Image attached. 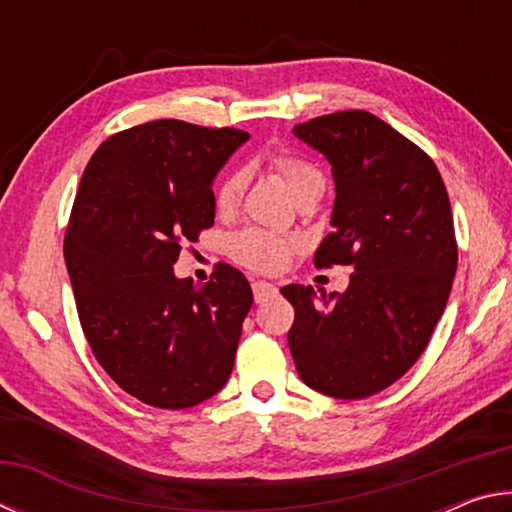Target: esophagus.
<instances>
[{"mask_svg":"<svg viewBox=\"0 0 512 512\" xmlns=\"http://www.w3.org/2000/svg\"><path fill=\"white\" fill-rule=\"evenodd\" d=\"M253 293H255V302L259 305V302H266L268 298H273L277 293V287L271 282H253Z\"/></svg>","mask_w":512,"mask_h":512,"instance_id":"1","label":"esophagus"}]
</instances>
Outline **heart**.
I'll return each instance as SVG.
<instances>
[{"label": "heart", "instance_id": "obj_1", "mask_svg": "<svg viewBox=\"0 0 512 512\" xmlns=\"http://www.w3.org/2000/svg\"><path fill=\"white\" fill-rule=\"evenodd\" d=\"M268 167H271L277 176L284 180L289 187L293 198L309 192L311 187L323 185V176L314 167V164L298 158L291 153H271L266 158ZM248 176L244 169L230 171L228 176L221 180L219 189H216V210L221 214H232L241 203V196L246 192ZM296 250V241L287 237L275 235V232H266L259 228L241 230L239 235L230 239V255L241 266L250 268V271L259 273H277L289 264V259Z\"/></svg>", "mask_w": 512, "mask_h": 512}]
</instances>
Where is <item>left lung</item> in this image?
I'll use <instances>...</instances> for the list:
<instances>
[{"instance_id":"left-lung-1","label":"left lung","mask_w":512,"mask_h":512,"mask_svg":"<svg viewBox=\"0 0 512 512\" xmlns=\"http://www.w3.org/2000/svg\"><path fill=\"white\" fill-rule=\"evenodd\" d=\"M293 135L334 176L332 232L314 262L354 273L345 293L282 287L296 309L291 357L309 388L361 400L420 359L443 316L458 262L452 207L429 155L366 110L316 117Z\"/></svg>"}]
</instances>
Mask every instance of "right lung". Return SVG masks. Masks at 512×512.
I'll return each mask as SVG.
<instances>
[{"mask_svg": "<svg viewBox=\"0 0 512 512\" xmlns=\"http://www.w3.org/2000/svg\"><path fill=\"white\" fill-rule=\"evenodd\" d=\"M248 133L158 119L108 137L85 169L65 264L94 357L119 388L158 409H189L228 381L253 307L244 275L216 266L194 287L180 241L214 225L216 173Z\"/></svg>", "mask_w": 512, "mask_h": 512, "instance_id": "obj_1", "label": "right lung"}]
</instances>
